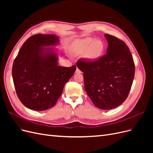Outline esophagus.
<instances>
[{"mask_svg":"<svg viewBox=\"0 0 153 153\" xmlns=\"http://www.w3.org/2000/svg\"><path fill=\"white\" fill-rule=\"evenodd\" d=\"M76 73H81V71L79 70V69H78V68L76 69V71H75Z\"/></svg>","mask_w":153,"mask_h":153,"instance_id":"obj_1","label":"esophagus"}]
</instances>
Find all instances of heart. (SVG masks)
I'll return each mask as SVG.
<instances>
[{
    "mask_svg": "<svg viewBox=\"0 0 153 153\" xmlns=\"http://www.w3.org/2000/svg\"><path fill=\"white\" fill-rule=\"evenodd\" d=\"M71 49L77 55L84 54V57L91 62H96L103 57L105 45L100 39L87 37L76 40L72 45Z\"/></svg>",
    "mask_w": 153,
    "mask_h": 153,
    "instance_id": "obj_1",
    "label": "heart"
}]
</instances>
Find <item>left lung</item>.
Segmentation results:
<instances>
[{
  "mask_svg": "<svg viewBox=\"0 0 153 153\" xmlns=\"http://www.w3.org/2000/svg\"><path fill=\"white\" fill-rule=\"evenodd\" d=\"M106 54L96 62L80 60L78 68L84 73V87L97 108L110 110L126 100L135 76L131 53L123 41L105 34Z\"/></svg>",
  "mask_w": 153,
  "mask_h": 153,
  "instance_id": "8db88e82",
  "label": "left lung"
}]
</instances>
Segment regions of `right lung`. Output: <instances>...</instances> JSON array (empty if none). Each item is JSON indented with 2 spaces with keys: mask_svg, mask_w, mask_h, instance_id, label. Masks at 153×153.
I'll return each instance as SVG.
<instances>
[{
  "mask_svg": "<svg viewBox=\"0 0 153 153\" xmlns=\"http://www.w3.org/2000/svg\"><path fill=\"white\" fill-rule=\"evenodd\" d=\"M55 34L32 36L23 45L13 64L12 76L18 98L28 108L43 111L53 106L76 66H59V44Z\"/></svg>",
  "mask_w": 153,
  "mask_h": 153,
  "instance_id": "1",
  "label": "right lung"
}]
</instances>
